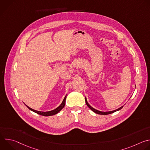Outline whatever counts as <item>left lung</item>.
Segmentation results:
<instances>
[{"label":"left lung","instance_id":"8db88e82","mask_svg":"<svg viewBox=\"0 0 150 150\" xmlns=\"http://www.w3.org/2000/svg\"><path fill=\"white\" fill-rule=\"evenodd\" d=\"M85 103H86V104L87 105V106L88 107V108H89L92 111H93L94 113H97V114H99V115H109V114L113 113H114V112H116V111H118V110H120L121 109L123 108V106H122L121 108H119L118 109H116V110H113V111H111V112H100V111H98V110H96V109H94V108H93L88 103L86 98H85Z\"/></svg>","mask_w":150,"mask_h":150}]
</instances>
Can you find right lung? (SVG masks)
Listing matches in <instances>:
<instances>
[{
  "label": "right lung",
  "mask_w": 150,
  "mask_h": 150,
  "mask_svg": "<svg viewBox=\"0 0 150 150\" xmlns=\"http://www.w3.org/2000/svg\"><path fill=\"white\" fill-rule=\"evenodd\" d=\"M66 98H67V96L65 97V98H64L62 104L58 107V108H57L56 109H55L54 110H53L52 111H49V112H40V111H37V110H35L30 108H29L28 106H27L26 105V106L27 107V108L31 111L40 115H42V116H52V115H54L56 114H57V113H59L63 108L64 106H65V101H66Z\"/></svg>",
  "instance_id": "add662e5"
}]
</instances>
